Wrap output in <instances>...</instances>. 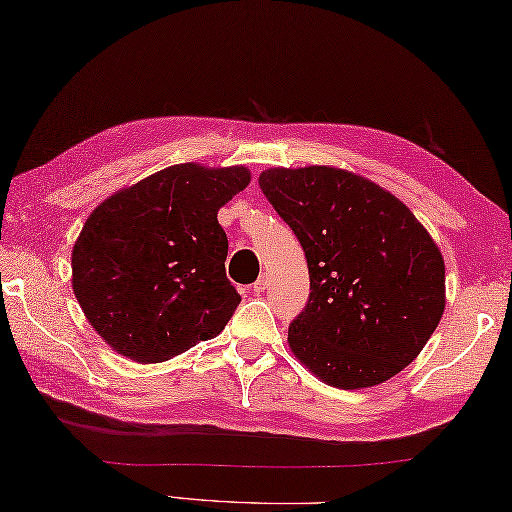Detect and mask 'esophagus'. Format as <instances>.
<instances>
[{
	"mask_svg": "<svg viewBox=\"0 0 512 512\" xmlns=\"http://www.w3.org/2000/svg\"><path fill=\"white\" fill-rule=\"evenodd\" d=\"M266 286H268V275H262L253 284V292H255V295H262V292L266 290Z\"/></svg>",
	"mask_w": 512,
	"mask_h": 512,
	"instance_id": "34e87169",
	"label": "esophagus"
}]
</instances>
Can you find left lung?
Here are the masks:
<instances>
[{"mask_svg": "<svg viewBox=\"0 0 512 512\" xmlns=\"http://www.w3.org/2000/svg\"><path fill=\"white\" fill-rule=\"evenodd\" d=\"M268 202L308 259L290 350L323 383L361 389L405 369L444 312V259L396 195L334 167L268 169Z\"/></svg>", "mask_w": 512, "mask_h": 512, "instance_id": "obj_1", "label": "left lung"}]
</instances>
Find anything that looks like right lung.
I'll list each match as a JSON object with an SVG mask.
<instances>
[{"mask_svg":"<svg viewBox=\"0 0 512 512\" xmlns=\"http://www.w3.org/2000/svg\"><path fill=\"white\" fill-rule=\"evenodd\" d=\"M248 182L246 167L184 162L92 211L72 250V288L118 354L162 363L224 330L242 297L226 279L217 211Z\"/></svg>","mask_w":512,"mask_h":512,"instance_id":"1","label":"right lung"}]
</instances>
